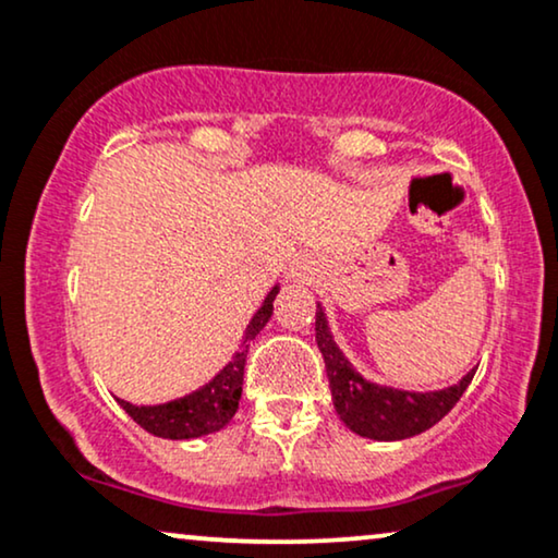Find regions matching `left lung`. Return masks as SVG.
I'll return each mask as SVG.
<instances>
[{
	"instance_id": "1",
	"label": "left lung",
	"mask_w": 558,
	"mask_h": 558,
	"mask_svg": "<svg viewBox=\"0 0 558 558\" xmlns=\"http://www.w3.org/2000/svg\"><path fill=\"white\" fill-rule=\"evenodd\" d=\"M315 341L325 359L336 412L345 428L372 440H404L433 428L461 400L476 372L472 368L466 376H461L459 385L436 389V392H410V389L368 381L336 343L323 305H317L315 313Z\"/></svg>"
}]
</instances>
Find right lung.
<instances>
[{
  "label": "right lung",
  "instance_id": "1",
  "mask_svg": "<svg viewBox=\"0 0 558 558\" xmlns=\"http://www.w3.org/2000/svg\"><path fill=\"white\" fill-rule=\"evenodd\" d=\"M277 294L279 284H274L271 292L264 296L262 307L256 310V315L251 317L248 325H245L243 341L233 353V359H230L207 385L161 404H133L128 400H120V397H114V400H118L120 408L125 410L143 430H148L150 436L158 438L190 440L222 430L230 421H233L238 402H241L243 368L245 356H248V345L253 338L264 330V325L269 323Z\"/></svg>",
  "mask_w": 558,
  "mask_h": 558
}]
</instances>
